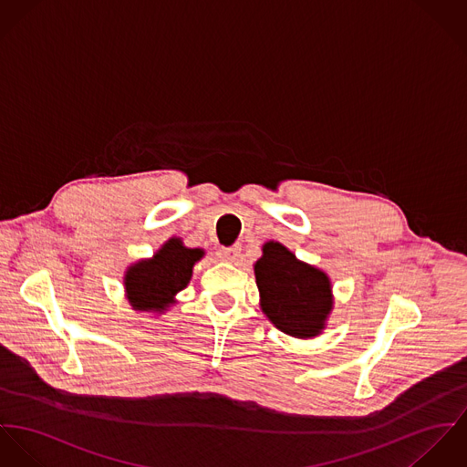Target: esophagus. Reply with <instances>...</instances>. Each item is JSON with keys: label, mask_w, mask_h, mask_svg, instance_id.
<instances>
[{"label": "esophagus", "mask_w": 467, "mask_h": 467, "mask_svg": "<svg viewBox=\"0 0 467 467\" xmlns=\"http://www.w3.org/2000/svg\"><path fill=\"white\" fill-rule=\"evenodd\" d=\"M218 256L223 261H236L240 256V245H233V247H222L218 251Z\"/></svg>", "instance_id": "obj_1"}]
</instances>
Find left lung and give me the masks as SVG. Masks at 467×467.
Wrapping results in <instances>:
<instances>
[{
    "label": "left lung",
    "instance_id": "8db88e82",
    "mask_svg": "<svg viewBox=\"0 0 467 467\" xmlns=\"http://www.w3.org/2000/svg\"><path fill=\"white\" fill-rule=\"evenodd\" d=\"M254 263L259 308L283 333L294 338L322 335L335 297L329 275L279 242H266Z\"/></svg>",
    "mask_w": 467,
    "mask_h": 467
}]
</instances>
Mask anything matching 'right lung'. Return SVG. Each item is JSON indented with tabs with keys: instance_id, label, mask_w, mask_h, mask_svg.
Returning a JSON list of instances; mask_svg holds the SVG:
<instances>
[{
	"instance_id": "obj_1",
	"label": "right lung",
	"mask_w": 467,
	"mask_h": 467,
	"mask_svg": "<svg viewBox=\"0 0 467 467\" xmlns=\"http://www.w3.org/2000/svg\"><path fill=\"white\" fill-rule=\"evenodd\" d=\"M202 258V249H190L181 238H170L152 258L129 265L123 286L132 310L162 315L177 303L175 296L188 286L195 263Z\"/></svg>"
}]
</instances>
